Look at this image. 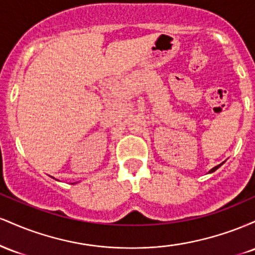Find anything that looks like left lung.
I'll use <instances>...</instances> for the list:
<instances>
[{"label": "left lung", "instance_id": "1", "mask_svg": "<svg viewBox=\"0 0 255 255\" xmlns=\"http://www.w3.org/2000/svg\"><path fill=\"white\" fill-rule=\"evenodd\" d=\"M222 164H223V163H222ZM222 164H219V165H217V166H215V168H212L211 170H210V172H213V171H216V170H217V169H218L219 166H221Z\"/></svg>", "mask_w": 255, "mask_h": 255}]
</instances>
